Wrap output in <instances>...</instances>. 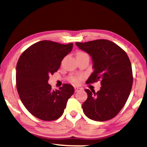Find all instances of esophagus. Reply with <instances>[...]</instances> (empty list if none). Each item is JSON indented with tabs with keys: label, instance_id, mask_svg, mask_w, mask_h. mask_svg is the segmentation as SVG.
Listing matches in <instances>:
<instances>
[{
	"label": "esophagus",
	"instance_id": "esophagus-1",
	"mask_svg": "<svg viewBox=\"0 0 147 147\" xmlns=\"http://www.w3.org/2000/svg\"><path fill=\"white\" fill-rule=\"evenodd\" d=\"M74 89H75V92H78L81 91V90H82V88H78V87H75V88H74Z\"/></svg>",
	"mask_w": 147,
	"mask_h": 147
}]
</instances>
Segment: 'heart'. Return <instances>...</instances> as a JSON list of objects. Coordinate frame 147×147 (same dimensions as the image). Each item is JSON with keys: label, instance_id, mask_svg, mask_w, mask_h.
I'll return each mask as SVG.
<instances>
[{"label": "heart", "instance_id": "b5f03b06", "mask_svg": "<svg viewBox=\"0 0 147 147\" xmlns=\"http://www.w3.org/2000/svg\"><path fill=\"white\" fill-rule=\"evenodd\" d=\"M88 55L86 52L84 51H78L77 53H76V57H83V56H86ZM83 78V76L82 75H76V74H72V75L69 76V78H68L67 80L69 81L70 83L73 84H78L81 81V80Z\"/></svg>", "mask_w": 147, "mask_h": 147}]
</instances>
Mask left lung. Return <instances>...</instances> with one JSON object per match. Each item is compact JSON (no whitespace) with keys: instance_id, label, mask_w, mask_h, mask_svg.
<instances>
[{"instance_id":"1","label":"left lung","mask_w":147,"mask_h":147,"mask_svg":"<svg viewBox=\"0 0 147 147\" xmlns=\"http://www.w3.org/2000/svg\"><path fill=\"white\" fill-rule=\"evenodd\" d=\"M80 49L93 59L94 71L86 84L101 82L97 92L86 89L88 98L82 104L85 115L96 121H106L117 115L127 101L133 76L131 63L121 47L106 39L76 42Z\"/></svg>"}]
</instances>
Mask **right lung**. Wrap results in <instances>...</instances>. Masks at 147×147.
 <instances>
[{
	"label": "right lung",
	"instance_id": "obj_1",
	"mask_svg": "<svg viewBox=\"0 0 147 147\" xmlns=\"http://www.w3.org/2000/svg\"><path fill=\"white\" fill-rule=\"evenodd\" d=\"M73 43L67 45L44 40L34 43L23 52L18 60L16 84L27 110L37 118L52 121L61 116L73 86L64 84L53 90L48 84L49 76L59 69L62 59L70 53Z\"/></svg>",
	"mask_w": 147,
	"mask_h": 147
}]
</instances>
